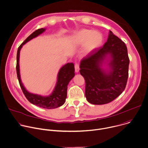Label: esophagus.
Returning a JSON list of instances; mask_svg holds the SVG:
<instances>
[{"instance_id":"esophagus-1","label":"esophagus","mask_w":148,"mask_h":148,"mask_svg":"<svg viewBox=\"0 0 148 148\" xmlns=\"http://www.w3.org/2000/svg\"><path fill=\"white\" fill-rule=\"evenodd\" d=\"M79 70V64L77 63L75 64V71L76 73H78Z\"/></svg>"}]
</instances>
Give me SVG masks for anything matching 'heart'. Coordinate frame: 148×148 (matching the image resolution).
Listing matches in <instances>:
<instances>
[{
  "label": "heart",
  "instance_id": "heart-1",
  "mask_svg": "<svg viewBox=\"0 0 148 148\" xmlns=\"http://www.w3.org/2000/svg\"><path fill=\"white\" fill-rule=\"evenodd\" d=\"M103 35L98 31L92 29H82L75 32L73 37V43L76 46L85 45V52L89 53L99 47L103 42Z\"/></svg>",
  "mask_w": 148,
  "mask_h": 148
}]
</instances>
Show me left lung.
Wrapping results in <instances>:
<instances>
[{"label":"left lung","mask_w":148,"mask_h":148,"mask_svg":"<svg viewBox=\"0 0 148 148\" xmlns=\"http://www.w3.org/2000/svg\"><path fill=\"white\" fill-rule=\"evenodd\" d=\"M127 46L110 31L107 42L83 58L79 73L85 81V97L93 105L108 103L122 93L128 77ZM106 64L108 69L103 66Z\"/></svg>","instance_id":"left-lung-1"}]
</instances>
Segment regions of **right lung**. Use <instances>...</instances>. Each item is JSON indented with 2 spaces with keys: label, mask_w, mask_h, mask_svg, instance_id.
<instances>
[{
  "label": "right lung",
  "mask_w": 148,
  "mask_h": 148,
  "mask_svg": "<svg viewBox=\"0 0 148 148\" xmlns=\"http://www.w3.org/2000/svg\"><path fill=\"white\" fill-rule=\"evenodd\" d=\"M46 30L45 28H40L32 33L18 47L17 53L16 71L17 78L21 88L28 101L33 105L45 109H51L62 106L66 101L67 97V85L71 79L75 75L74 65L73 63H67L59 70L58 75V80L56 86L52 93L49 96H43L37 94L30 93L24 86L20 78L19 58L20 52L23 46L32 39L38 36Z\"/></svg>",
  "instance_id": "add662e5"
}]
</instances>
